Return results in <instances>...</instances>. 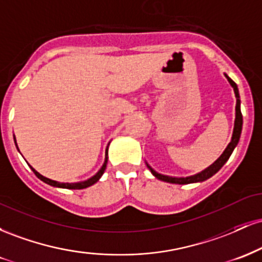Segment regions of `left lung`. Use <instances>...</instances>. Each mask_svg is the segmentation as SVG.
<instances>
[{
    "label": "left lung",
    "instance_id": "8db88e82",
    "mask_svg": "<svg viewBox=\"0 0 262 262\" xmlns=\"http://www.w3.org/2000/svg\"><path fill=\"white\" fill-rule=\"evenodd\" d=\"M227 76V75H225ZM228 81L231 86H233L234 92H235V97H236V107H235V124H234V133H233V138H231V141L229 143V145L227 146V149L224 150V152L222 154L221 158L218 159L217 161L214 162L213 165H210L208 169H206L202 172L197 173L194 176H189V177H170V176H165L161 175V173H158L156 171H154L151 167H149V170L151 171V173L154 175L156 179L161 180V181L165 182H170V183H177V185H186V183H192V182H200V181H204V180L209 179L214 175L215 172H218L219 170L222 169V166L227 162L229 156L233 152L234 148L236 146L237 141H239L240 134H242V127H243V114L242 111H240V97H239V91H237V86L236 83L234 82L230 77L227 76Z\"/></svg>",
    "mask_w": 262,
    "mask_h": 262
}]
</instances>
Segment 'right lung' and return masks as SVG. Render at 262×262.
I'll list each match as a JSON object with an SVG mask.
<instances>
[{
  "instance_id": "1",
  "label": "right lung",
  "mask_w": 262,
  "mask_h": 262,
  "mask_svg": "<svg viewBox=\"0 0 262 262\" xmlns=\"http://www.w3.org/2000/svg\"><path fill=\"white\" fill-rule=\"evenodd\" d=\"M107 159H108V156H107V151H106V160H104V164H103V166L101 167V170L98 171V172L96 173L95 176L91 177V179L87 180V181H83V182H77V183H60V182H58V181H53V180L47 179V177L41 176L40 173L37 172V171H35L34 169H33V167H32V170H33V172L35 173V176H37L39 180H41V181H43V182L48 183V185L54 186V187H61V188H69V189H82V188L90 187V186H92L93 183H96V182L98 181V180H100V177H101L102 175H103L104 170H106V166H107Z\"/></svg>"
}]
</instances>
